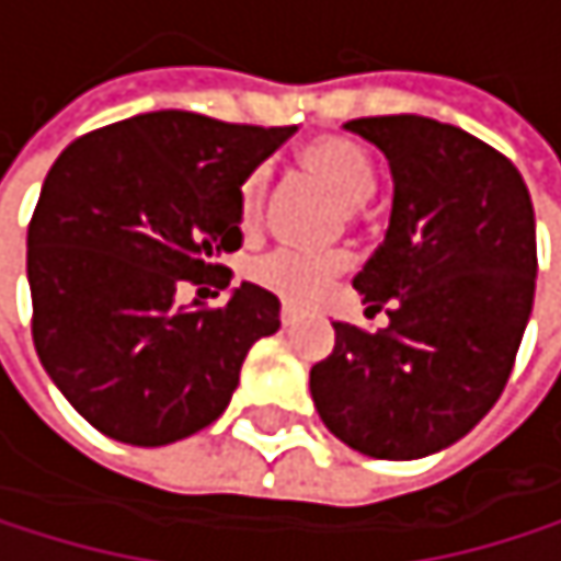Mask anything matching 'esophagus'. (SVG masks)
Returning <instances> with one entry per match:
<instances>
[{"instance_id": "esophagus-1", "label": "esophagus", "mask_w": 561, "mask_h": 561, "mask_svg": "<svg viewBox=\"0 0 561 561\" xmlns=\"http://www.w3.org/2000/svg\"><path fill=\"white\" fill-rule=\"evenodd\" d=\"M296 309L293 306H283V312H278V319H283V327H293V322H296Z\"/></svg>"}]
</instances>
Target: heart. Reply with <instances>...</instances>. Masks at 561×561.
Here are the masks:
<instances>
[{"instance_id":"1","label":"heart","mask_w":561,"mask_h":561,"mask_svg":"<svg viewBox=\"0 0 561 561\" xmlns=\"http://www.w3.org/2000/svg\"><path fill=\"white\" fill-rule=\"evenodd\" d=\"M296 161H299V171L319 187H327L346 211L363 208L377 191V168L370 154L346 137H319L299 150ZM265 191H268V168L249 171L239 187V208H242L245 228L259 221ZM340 268H343L340 255H299L289 249H275L268 255H259L249 265V275L255 286L275 293L278 299L309 306L330 289Z\"/></svg>"}]
</instances>
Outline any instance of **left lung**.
<instances>
[{
    "label": "left lung",
    "instance_id": "8db88e82",
    "mask_svg": "<svg viewBox=\"0 0 561 561\" xmlns=\"http://www.w3.org/2000/svg\"><path fill=\"white\" fill-rule=\"evenodd\" d=\"M346 130L393 174L383 245L353 278L366 312L390 322H333L309 390L343 444L414 461L461 440L508 383L535 299V211L515 164L461 127L393 114Z\"/></svg>",
    "mask_w": 561,
    "mask_h": 561
}]
</instances>
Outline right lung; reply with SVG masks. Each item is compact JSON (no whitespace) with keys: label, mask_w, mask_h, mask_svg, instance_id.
<instances>
[{"label":"right lung","mask_w":561,"mask_h":561,"mask_svg":"<svg viewBox=\"0 0 561 561\" xmlns=\"http://www.w3.org/2000/svg\"><path fill=\"white\" fill-rule=\"evenodd\" d=\"M293 134L158 111L77 137L49 168L26 239L33 343L100 434L161 447L225 414L278 299L242 283L205 309L178 289L228 286L239 187Z\"/></svg>","instance_id":"obj_1"}]
</instances>
